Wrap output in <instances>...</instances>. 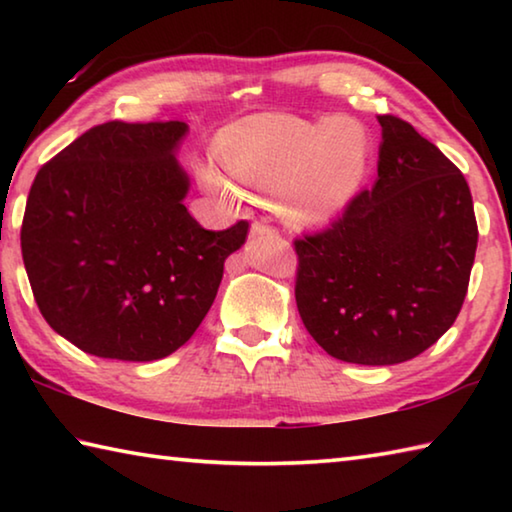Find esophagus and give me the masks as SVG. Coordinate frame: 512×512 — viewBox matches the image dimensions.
I'll list each match as a JSON object with an SVG mask.
<instances>
[{"mask_svg":"<svg viewBox=\"0 0 512 512\" xmlns=\"http://www.w3.org/2000/svg\"><path fill=\"white\" fill-rule=\"evenodd\" d=\"M250 235H253V237L277 235V230L273 228V225H266V223H262V221H255L253 225H250Z\"/></svg>","mask_w":512,"mask_h":512,"instance_id":"34e87169","label":"esophagus"}]
</instances>
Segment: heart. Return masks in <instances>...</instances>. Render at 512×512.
<instances>
[{
	"instance_id": "heart-1",
	"label": "heart",
	"mask_w": 512,
	"mask_h": 512,
	"mask_svg": "<svg viewBox=\"0 0 512 512\" xmlns=\"http://www.w3.org/2000/svg\"><path fill=\"white\" fill-rule=\"evenodd\" d=\"M221 158L205 160L198 176L230 201H244L241 183L282 192L293 216L327 221L359 192L370 167L368 128L352 117L302 119L257 115L230 126L219 142Z\"/></svg>"
}]
</instances>
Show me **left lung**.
<instances>
[{
  "mask_svg": "<svg viewBox=\"0 0 512 512\" xmlns=\"http://www.w3.org/2000/svg\"><path fill=\"white\" fill-rule=\"evenodd\" d=\"M379 124L377 183L293 239L302 323L329 357L361 366L409 361L454 325L479 241L456 164L409 121Z\"/></svg>",
  "mask_w": 512,
  "mask_h": 512,
  "instance_id": "left-lung-1",
  "label": "left lung"
}]
</instances>
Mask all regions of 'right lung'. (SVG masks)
<instances>
[{"instance_id":"add662e5","label":"right lung","mask_w":512,"mask_h":512,"mask_svg":"<svg viewBox=\"0 0 512 512\" xmlns=\"http://www.w3.org/2000/svg\"><path fill=\"white\" fill-rule=\"evenodd\" d=\"M185 121L112 119L33 180L20 241L49 327L101 359L155 361L185 345L219 291L248 221L205 230L173 158Z\"/></svg>"}]
</instances>
